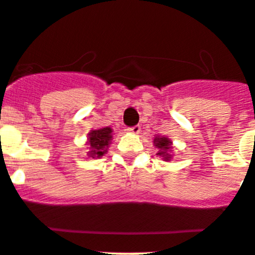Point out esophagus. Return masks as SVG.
<instances>
[{"label":"esophagus","mask_w":255,"mask_h":255,"mask_svg":"<svg viewBox=\"0 0 255 255\" xmlns=\"http://www.w3.org/2000/svg\"><path fill=\"white\" fill-rule=\"evenodd\" d=\"M127 132L133 133V134H138L140 132V126L139 125H135L133 127H128L127 128Z\"/></svg>","instance_id":"34e87169"}]
</instances>
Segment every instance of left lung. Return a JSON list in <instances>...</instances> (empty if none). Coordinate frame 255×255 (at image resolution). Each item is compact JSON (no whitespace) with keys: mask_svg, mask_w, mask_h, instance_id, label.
<instances>
[{"mask_svg":"<svg viewBox=\"0 0 255 255\" xmlns=\"http://www.w3.org/2000/svg\"><path fill=\"white\" fill-rule=\"evenodd\" d=\"M170 140L165 137H155L154 138V144L155 147L158 148L157 155L162 157L164 160H169L170 159Z\"/></svg>","mask_w":255,"mask_h":255,"instance_id":"1","label":"left lung"}]
</instances>
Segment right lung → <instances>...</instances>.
Instances as JSON below:
<instances>
[{
	"label": "right lung",
	"mask_w": 255,
	"mask_h": 255,
	"mask_svg": "<svg viewBox=\"0 0 255 255\" xmlns=\"http://www.w3.org/2000/svg\"><path fill=\"white\" fill-rule=\"evenodd\" d=\"M111 139H112V129L110 127L92 130L88 134V145H90L88 155L92 158L102 157L107 152Z\"/></svg>",
	"instance_id": "right-lung-1"
}]
</instances>
